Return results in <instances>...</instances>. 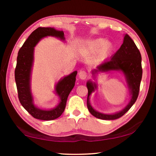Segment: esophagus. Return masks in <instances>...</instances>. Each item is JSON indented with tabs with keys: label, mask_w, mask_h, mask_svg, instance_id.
<instances>
[{
	"label": "esophagus",
	"mask_w": 156,
	"mask_h": 156,
	"mask_svg": "<svg viewBox=\"0 0 156 156\" xmlns=\"http://www.w3.org/2000/svg\"><path fill=\"white\" fill-rule=\"evenodd\" d=\"M79 77H80L81 80H86L87 77V73L84 70H81V71L79 72Z\"/></svg>",
	"instance_id": "1"
}]
</instances>
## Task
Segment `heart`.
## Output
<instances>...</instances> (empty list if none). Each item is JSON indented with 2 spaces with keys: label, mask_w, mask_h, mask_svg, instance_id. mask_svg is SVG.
<instances>
[{
  "label": "heart",
  "mask_w": 156,
  "mask_h": 156,
  "mask_svg": "<svg viewBox=\"0 0 156 156\" xmlns=\"http://www.w3.org/2000/svg\"><path fill=\"white\" fill-rule=\"evenodd\" d=\"M112 43L106 41L104 38H97L89 42L82 49V52L86 55L99 54H106L112 49Z\"/></svg>",
  "instance_id": "obj_1"
}]
</instances>
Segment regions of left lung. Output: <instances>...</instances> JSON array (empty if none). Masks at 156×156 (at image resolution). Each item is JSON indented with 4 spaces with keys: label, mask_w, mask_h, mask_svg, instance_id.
<instances>
[{
    "label": "left lung",
    "mask_w": 156,
    "mask_h": 156,
    "mask_svg": "<svg viewBox=\"0 0 156 156\" xmlns=\"http://www.w3.org/2000/svg\"><path fill=\"white\" fill-rule=\"evenodd\" d=\"M121 72L124 76L126 82L131 99L127 106L120 112L114 114H103L97 112L92 107L90 104V96L97 88V84L95 82L89 80L87 82L88 89L87 97V107L91 114L96 118L103 120H114L120 118L129 111L137 99L139 93L140 84L142 79L141 55L134 43L133 40L126 34L123 38V44L118 51L111 57L110 59H105L99 64L97 69L91 71L94 78L99 72Z\"/></svg>",
    "instance_id": "1"
}]
</instances>
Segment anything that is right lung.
Here are the masks:
<instances>
[{
    "label": "right lung",
    "mask_w": 156,
    "mask_h": 156,
    "mask_svg": "<svg viewBox=\"0 0 156 156\" xmlns=\"http://www.w3.org/2000/svg\"><path fill=\"white\" fill-rule=\"evenodd\" d=\"M55 37L65 41L62 30L54 27H38L30 34L26 41L19 50L17 65L15 69V80L18 89V98L25 110L34 118L44 121L57 119L65 111L67 97L75 84L77 72L74 71L58 81L55 87V92L59 98V101L55 107L51 109H42L34 104L31 91V73L34 62V49L42 38Z\"/></svg>",
    "instance_id": "add662e5"
}]
</instances>
